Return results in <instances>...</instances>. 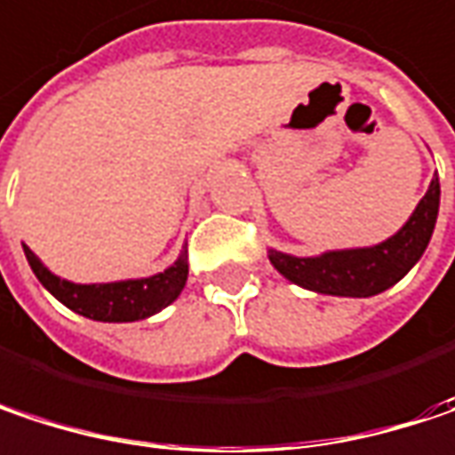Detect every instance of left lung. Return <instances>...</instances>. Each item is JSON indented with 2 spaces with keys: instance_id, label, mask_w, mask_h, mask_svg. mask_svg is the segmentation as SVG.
I'll list each match as a JSON object with an SVG mask.
<instances>
[{
  "instance_id": "1",
  "label": "left lung",
  "mask_w": 455,
  "mask_h": 455,
  "mask_svg": "<svg viewBox=\"0 0 455 455\" xmlns=\"http://www.w3.org/2000/svg\"><path fill=\"white\" fill-rule=\"evenodd\" d=\"M440 205V182L435 177L430 189L414 208L411 219L391 239L375 247L336 250L317 258H294L270 250V263L283 278L317 294L333 297H372L401 281L422 258L430 244Z\"/></svg>"
}]
</instances>
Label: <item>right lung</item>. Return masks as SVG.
Listing matches in <instances>:
<instances>
[{
	"instance_id": "obj_1",
	"label": "right lung",
	"mask_w": 455,
	"mask_h": 455,
	"mask_svg": "<svg viewBox=\"0 0 455 455\" xmlns=\"http://www.w3.org/2000/svg\"><path fill=\"white\" fill-rule=\"evenodd\" d=\"M25 258L36 278L64 307L101 323H132L150 317L169 307L180 297L187 281V252H182L180 260L164 273H156L150 278L114 281V283H72L54 275L28 247H25Z\"/></svg>"
}]
</instances>
